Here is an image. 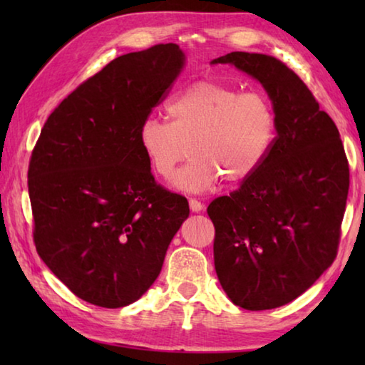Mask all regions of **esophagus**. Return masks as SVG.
Segmentation results:
<instances>
[{
    "label": "esophagus",
    "instance_id": "esophagus-1",
    "mask_svg": "<svg viewBox=\"0 0 365 365\" xmlns=\"http://www.w3.org/2000/svg\"><path fill=\"white\" fill-rule=\"evenodd\" d=\"M202 202L201 201H197L196 197H191L190 200V209H191V212H201L202 211Z\"/></svg>",
    "mask_w": 365,
    "mask_h": 365
}]
</instances>
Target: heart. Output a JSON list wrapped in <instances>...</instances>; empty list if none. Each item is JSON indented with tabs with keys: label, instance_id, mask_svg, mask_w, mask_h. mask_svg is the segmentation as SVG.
Instances as JSON below:
<instances>
[{
	"label": "heart",
	"instance_id": "b5f03b06",
	"mask_svg": "<svg viewBox=\"0 0 365 365\" xmlns=\"http://www.w3.org/2000/svg\"><path fill=\"white\" fill-rule=\"evenodd\" d=\"M169 123L146 117L138 128V146L160 178L174 175L177 188L205 193L224 177L248 180L261 169L277 138V110L261 91H242L220 80H197L170 98Z\"/></svg>",
	"mask_w": 365,
	"mask_h": 365
}]
</instances>
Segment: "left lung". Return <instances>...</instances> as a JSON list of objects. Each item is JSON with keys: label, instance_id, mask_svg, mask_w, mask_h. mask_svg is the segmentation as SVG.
I'll list each match as a JSON object with an SVG mask.
<instances>
[{"label": "left lung", "instance_id": "1", "mask_svg": "<svg viewBox=\"0 0 365 365\" xmlns=\"http://www.w3.org/2000/svg\"><path fill=\"white\" fill-rule=\"evenodd\" d=\"M212 64L257 78L277 110V138L261 169L207 206L222 288L233 304L265 311L298 298L335 261L349 164L335 122L287 64L245 51Z\"/></svg>", "mask_w": 365, "mask_h": 365}]
</instances>
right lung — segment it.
Returning <instances> with one entry per match:
<instances>
[{"label": "right lung", "instance_id": "add662e5", "mask_svg": "<svg viewBox=\"0 0 365 365\" xmlns=\"http://www.w3.org/2000/svg\"><path fill=\"white\" fill-rule=\"evenodd\" d=\"M183 61L175 43L110 61L49 114L30 156L36 252L90 304L141 298L190 214L187 197L154 180L137 138Z\"/></svg>", "mask_w": 365, "mask_h": 365}]
</instances>
